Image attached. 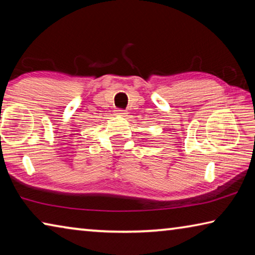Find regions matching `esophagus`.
<instances>
[{
	"label": "esophagus",
	"mask_w": 255,
	"mask_h": 255,
	"mask_svg": "<svg viewBox=\"0 0 255 255\" xmlns=\"http://www.w3.org/2000/svg\"><path fill=\"white\" fill-rule=\"evenodd\" d=\"M116 111H117V115H120V116H125V115H126V112H125V110L117 109Z\"/></svg>",
	"instance_id": "obj_1"
}]
</instances>
